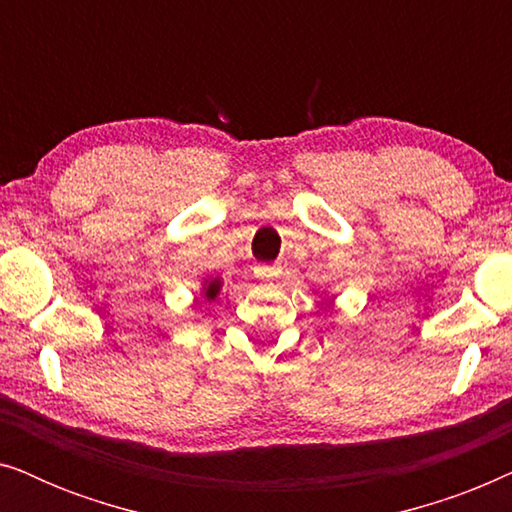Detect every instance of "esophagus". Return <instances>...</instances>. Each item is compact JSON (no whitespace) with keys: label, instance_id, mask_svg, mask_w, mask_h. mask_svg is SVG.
Wrapping results in <instances>:
<instances>
[{"label":"esophagus","instance_id":"1","mask_svg":"<svg viewBox=\"0 0 512 512\" xmlns=\"http://www.w3.org/2000/svg\"><path fill=\"white\" fill-rule=\"evenodd\" d=\"M279 272H282V268L275 263H258L254 268V275H256V279H261V282H275V279L279 277Z\"/></svg>","mask_w":512,"mask_h":512}]
</instances>
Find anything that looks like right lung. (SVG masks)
Segmentation results:
<instances>
[{
	"mask_svg": "<svg viewBox=\"0 0 512 512\" xmlns=\"http://www.w3.org/2000/svg\"><path fill=\"white\" fill-rule=\"evenodd\" d=\"M219 286H221V282L219 279H214V282H209V286H207V291H205V296L212 300V298H216V293H219Z\"/></svg>",
	"mask_w": 512,
	"mask_h": 512,
	"instance_id": "right-lung-1",
	"label": "right lung"
}]
</instances>
